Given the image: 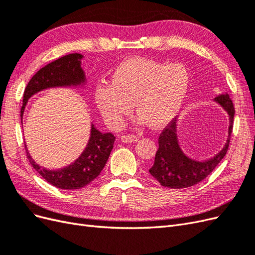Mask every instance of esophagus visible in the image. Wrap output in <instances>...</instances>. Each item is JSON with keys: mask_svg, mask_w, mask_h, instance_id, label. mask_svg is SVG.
Segmentation results:
<instances>
[{"mask_svg": "<svg viewBox=\"0 0 255 255\" xmlns=\"http://www.w3.org/2000/svg\"><path fill=\"white\" fill-rule=\"evenodd\" d=\"M121 140L123 142H135L138 140V137L135 135H123L121 136Z\"/></svg>", "mask_w": 255, "mask_h": 255, "instance_id": "1", "label": "esophagus"}]
</instances>
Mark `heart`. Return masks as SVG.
I'll return each mask as SVG.
<instances>
[{
	"mask_svg": "<svg viewBox=\"0 0 255 255\" xmlns=\"http://www.w3.org/2000/svg\"><path fill=\"white\" fill-rule=\"evenodd\" d=\"M189 84V72L182 64L129 58L115 68L110 86L99 85L96 88L95 100L112 125H118L134 103L136 113L150 127L160 128L182 110Z\"/></svg>",
	"mask_w": 255,
	"mask_h": 255,
	"instance_id": "obj_1",
	"label": "heart"
}]
</instances>
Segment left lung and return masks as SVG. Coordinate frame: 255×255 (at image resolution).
Returning a JSON list of instances; mask_svg holds the SVG:
<instances>
[{"mask_svg":"<svg viewBox=\"0 0 255 255\" xmlns=\"http://www.w3.org/2000/svg\"><path fill=\"white\" fill-rule=\"evenodd\" d=\"M214 101L222 106V109L229 115V137L226 145L213 158L203 161L191 159L185 155L181 149L177 140L176 120H172L159 135L158 150L155 154L154 164L149 170L151 175L155 177L161 186L174 189L194 186L203 181L225 157L233 129L235 109L228 94L216 97Z\"/></svg>","mask_w":255,"mask_h":255,"instance_id":"1","label":"left lung"}]
</instances>
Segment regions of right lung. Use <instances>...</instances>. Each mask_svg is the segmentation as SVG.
Returning a JSON list of instances; mask_svg holds the SVG:
<instances>
[{
  "mask_svg": "<svg viewBox=\"0 0 255 255\" xmlns=\"http://www.w3.org/2000/svg\"><path fill=\"white\" fill-rule=\"evenodd\" d=\"M82 58L83 55L79 53L65 55L41 68L30 79L23 95L21 120L28 99L37 92L48 88L76 87L85 84L86 79L81 67ZM115 139L116 137L112 133L100 132L91 125L90 138L80 157L69 166L56 170L38 165L29 155L25 145L26 156L35 170L53 186L60 189H80L94 181L103 170L114 148Z\"/></svg>",
  "mask_w": 255,
  "mask_h": 255,
  "instance_id": "add662e5",
  "label": "right lung"
}]
</instances>
